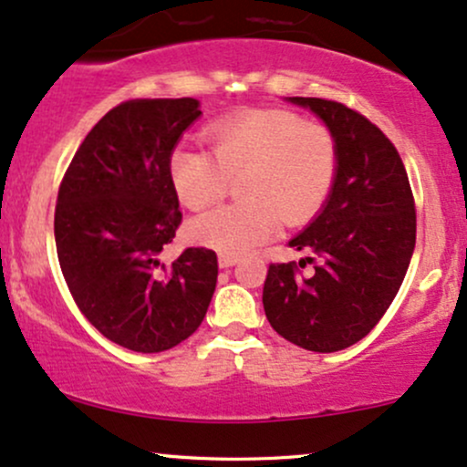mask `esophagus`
<instances>
[{
    "label": "esophagus",
    "mask_w": 467,
    "mask_h": 467,
    "mask_svg": "<svg viewBox=\"0 0 467 467\" xmlns=\"http://www.w3.org/2000/svg\"><path fill=\"white\" fill-rule=\"evenodd\" d=\"M237 261V254H228V252H222V254H219V267H233Z\"/></svg>",
    "instance_id": "1"
}]
</instances>
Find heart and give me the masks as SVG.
<instances>
[{
    "instance_id": "heart-1",
    "label": "heart",
    "mask_w": 467,
    "mask_h": 467,
    "mask_svg": "<svg viewBox=\"0 0 467 467\" xmlns=\"http://www.w3.org/2000/svg\"><path fill=\"white\" fill-rule=\"evenodd\" d=\"M206 151L178 147L166 173L191 211L222 200L237 180L241 202L202 213L186 237L206 248L244 254L281 226L307 223L323 211L337 173L334 131L289 109H245L203 130Z\"/></svg>"
}]
</instances>
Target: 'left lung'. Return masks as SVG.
Masks as SVG:
<instances>
[{"label":"left lung","instance_id":"1","mask_svg":"<svg viewBox=\"0 0 467 467\" xmlns=\"http://www.w3.org/2000/svg\"><path fill=\"white\" fill-rule=\"evenodd\" d=\"M292 103L334 131L337 173L323 213L289 241L307 259L267 267L264 309L285 340L331 353L362 340L400 292L415 250V197L398 149L367 116L327 99Z\"/></svg>","mask_w":467,"mask_h":467}]
</instances>
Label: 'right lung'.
Returning a JSON list of instances; mask_svg holds the SVG:
<instances>
[{
	"label": "right lung",
	"mask_w": 467,
	"mask_h": 467,
	"mask_svg": "<svg viewBox=\"0 0 467 467\" xmlns=\"http://www.w3.org/2000/svg\"><path fill=\"white\" fill-rule=\"evenodd\" d=\"M195 99H133L94 125L74 153L55 208L58 265L80 314L107 340L160 353L202 325L217 285V254L160 252L182 223L169 155L200 116Z\"/></svg>",
	"instance_id": "right-lung-1"
}]
</instances>
